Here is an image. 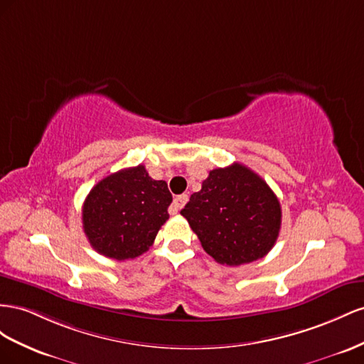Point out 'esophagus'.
Here are the masks:
<instances>
[{
	"label": "esophagus",
	"mask_w": 364,
	"mask_h": 364,
	"mask_svg": "<svg viewBox=\"0 0 364 364\" xmlns=\"http://www.w3.org/2000/svg\"><path fill=\"white\" fill-rule=\"evenodd\" d=\"M188 200H189V196L186 195V193L175 196V200H173V203H172V207L169 209V213H171V215L178 213V212L183 209V205H184L186 203H188Z\"/></svg>",
	"instance_id": "1"
}]
</instances>
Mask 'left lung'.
<instances>
[{"label": "left lung", "mask_w": 364, "mask_h": 364, "mask_svg": "<svg viewBox=\"0 0 364 364\" xmlns=\"http://www.w3.org/2000/svg\"><path fill=\"white\" fill-rule=\"evenodd\" d=\"M181 215L204 252L228 267L262 259L276 244L282 223L274 192L240 163L210 171Z\"/></svg>", "instance_id": "8db88e82"}]
</instances>
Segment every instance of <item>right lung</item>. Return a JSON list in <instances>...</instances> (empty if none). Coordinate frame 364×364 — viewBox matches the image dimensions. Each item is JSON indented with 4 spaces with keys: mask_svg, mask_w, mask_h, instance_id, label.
<instances>
[{
    "mask_svg": "<svg viewBox=\"0 0 364 364\" xmlns=\"http://www.w3.org/2000/svg\"><path fill=\"white\" fill-rule=\"evenodd\" d=\"M172 195L166 181L152 180L143 164L100 180L82 207L84 232L103 256L127 261L152 245L168 221Z\"/></svg>",
    "mask_w": 364,
    "mask_h": 364,
    "instance_id": "1",
    "label": "right lung"
}]
</instances>
